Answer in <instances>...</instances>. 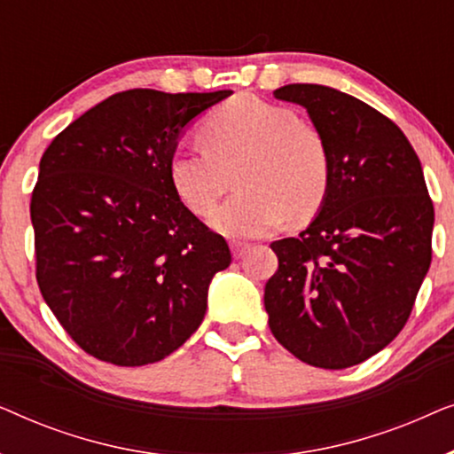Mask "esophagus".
Listing matches in <instances>:
<instances>
[{
	"instance_id": "34e87169",
	"label": "esophagus",
	"mask_w": 454,
	"mask_h": 454,
	"mask_svg": "<svg viewBox=\"0 0 454 454\" xmlns=\"http://www.w3.org/2000/svg\"><path fill=\"white\" fill-rule=\"evenodd\" d=\"M247 250H250V244H246V241H231L233 258H241Z\"/></svg>"
}]
</instances>
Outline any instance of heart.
I'll list each match as a JSON object with an SVG mask.
<instances>
[{
    "instance_id": "1",
    "label": "heart",
    "mask_w": 454,
    "mask_h": 454,
    "mask_svg": "<svg viewBox=\"0 0 454 454\" xmlns=\"http://www.w3.org/2000/svg\"><path fill=\"white\" fill-rule=\"evenodd\" d=\"M200 138L204 148L173 151L169 182L190 213L207 216L238 176L241 190L213 215L216 231L254 238L287 215L309 221L325 207L331 151L295 111L252 95L233 97L204 120Z\"/></svg>"
}]
</instances>
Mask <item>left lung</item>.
Listing matches in <instances>:
<instances>
[{
	"label": "left lung",
	"instance_id": "obj_1",
	"mask_svg": "<svg viewBox=\"0 0 454 454\" xmlns=\"http://www.w3.org/2000/svg\"><path fill=\"white\" fill-rule=\"evenodd\" d=\"M331 151L325 207L297 238L272 241L264 287L275 339L303 364L343 370L403 331L432 262L434 204L421 163L393 120L322 84H287Z\"/></svg>",
	"mask_w": 454,
	"mask_h": 454
}]
</instances>
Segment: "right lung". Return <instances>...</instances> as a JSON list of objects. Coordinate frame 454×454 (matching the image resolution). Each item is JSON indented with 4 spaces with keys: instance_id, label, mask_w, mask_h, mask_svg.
Here are the masks:
<instances>
[{
    "instance_id": "right-lung-1",
    "label": "right lung",
    "mask_w": 454,
    "mask_h": 454,
    "mask_svg": "<svg viewBox=\"0 0 454 454\" xmlns=\"http://www.w3.org/2000/svg\"><path fill=\"white\" fill-rule=\"evenodd\" d=\"M229 95L115 92L43 153L30 198L36 283L89 356L154 364L200 326L231 252L173 192L169 157L185 123Z\"/></svg>"
}]
</instances>
